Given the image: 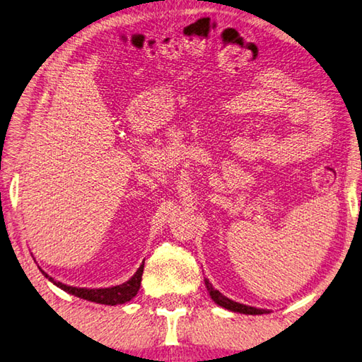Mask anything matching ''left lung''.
Listing matches in <instances>:
<instances>
[{
	"instance_id": "obj_1",
	"label": "left lung",
	"mask_w": 362,
	"mask_h": 362,
	"mask_svg": "<svg viewBox=\"0 0 362 362\" xmlns=\"http://www.w3.org/2000/svg\"><path fill=\"white\" fill-rule=\"evenodd\" d=\"M204 284L208 287L211 298L216 301L218 306H222L225 309H230L233 313H240V314H252V315H257V314H265L269 311H265V309H257L253 306H247V305H242V303H235V301L226 298L223 293H220L217 289H214L212 284L208 281V279H204Z\"/></svg>"
}]
</instances>
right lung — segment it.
Instances as JSON below:
<instances>
[{
	"label": "right lung",
	"mask_w": 362,
	"mask_h": 362,
	"mask_svg": "<svg viewBox=\"0 0 362 362\" xmlns=\"http://www.w3.org/2000/svg\"><path fill=\"white\" fill-rule=\"evenodd\" d=\"M51 283H54L57 287H61L62 291L69 292L75 297L84 298L88 301H95V303L100 305H122L127 303L131 298L136 297V293L139 292L140 287V281H142V274H144V264L140 265L137 269V272L132 275L131 279H128L127 283H123L120 286H114V287H105V289H86V287H71L67 284H62L59 281H54L53 278L48 276L45 272H42Z\"/></svg>",
	"instance_id": "obj_1"
}]
</instances>
